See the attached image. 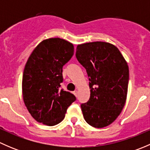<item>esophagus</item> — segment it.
Listing matches in <instances>:
<instances>
[{
    "mask_svg": "<svg viewBox=\"0 0 150 150\" xmlns=\"http://www.w3.org/2000/svg\"><path fill=\"white\" fill-rule=\"evenodd\" d=\"M73 93L76 97L78 96V91H73Z\"/></svg>",
    "mask_w": 150,
    "mask_h": 150,
    "instance_id": "1",
    "label": "esophagus"
}]
</instances>
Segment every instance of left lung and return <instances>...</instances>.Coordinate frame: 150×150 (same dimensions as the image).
<instances>
[{"label":"left lung","instance_id":"8db88e82","mask_svg":"<svg viewBox=\"0 0 150 150\" xmlns=\"http://www.w3.org/2000/svg\"><path fill=\"white\" fill-rule=\"evenodd\" d=\"M76 58L89 78L90 99L81 104L83 117L94 128L116 120L125 104L129 69L118 48L107 42L78 45Z\"/></svg>","mask_w":150,"mask_h":150}]
</instances>
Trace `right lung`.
Masks as SVG:
<instances>
[{
  "label": "right lung",
  "mask_w": 150,
  "mask_h": 150,
  "mask_svg": "<svg viewBox=\"0 0 150 150\" xmlns=\"http://www.w3.org/2000/svg\"><path fill=\"white\" fill-rule=\"evenodd\" d=\"M74 54V46L59 38L43 40L27 61L22 77V96L27 109L37 122L55 125L65 117L76 98L60 90L62 67Z\"/></svg>",
  "instance_id": "add662e5"
}]
</instances>
